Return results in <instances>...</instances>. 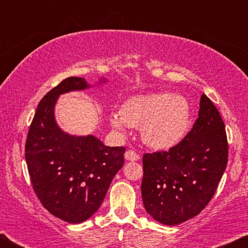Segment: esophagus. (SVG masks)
Here are the masks:
<instances>
[{
    "label": "esophagus",
    "mask_w": 248,
    "mask_h": 248,
    "mask_svg": "<svg viewBox=\"0 0 248 248\" xmlns=\"http://www.w3.org/2000/svg\"><path fill=\"white\" fill-rule=\"evenodd\" d=\"M124 158L130 162H137L138 159L140 158L139 154H137L133 150H128L127 152L124 153Z\"/></svg>",
    "instance_id": "34e87169"
}]
</instances>
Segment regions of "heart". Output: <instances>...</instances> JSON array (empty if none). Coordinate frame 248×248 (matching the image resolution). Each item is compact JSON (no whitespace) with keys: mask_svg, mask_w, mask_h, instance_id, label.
<instances>
[{"mask_svg":"<svg viewBox=\"0 0 248 248\" xmlns=\"http://www.w3.org/2000/svg\"><path fill=\"white\" fill-rule=\"evenodd\" d=\"M190 117V105L184 96L159 92L130 97L120 112H111L109 121L121 133H127L130 127L142 128L146 144L156 150H169L184 139Z\"/></svg>","mask_w":248,"mask_h":248,"instance_id":"heart-1","label":"heart"}]
</instances>
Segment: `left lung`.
Returning a JSON list of instances; mask_svg holds the SVG:
<instances>
[{"mask_svg": "<svg viewBox=\"0 0 248 248\" xmlns=\"http://www.w3.org/2000/svg\"><path fill=\"white\" fill-rule=\"evenodd\" d=\"M228 155L223 120L202 94L198 118L187 136L167 152L143 155L141 194L146 212L165 225L198 216L215 195Z\"/></svg>", "mask_w": 248, "mask_h": 248, "instance_id": "1", "label": "left lung"}]
</instances>
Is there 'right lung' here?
Listing matches in <instances>:
<instances>
[{
	"instance_id": "obj_1",
	"label": "right lung",
	"mask_w": 248,
	"mask_h": 248,
	"mask_svg": "<svg viewBox=\"0 0 248 248\" xmlns=\"http://www.w3.org/2000/svg\"><path fill=\"white\" fill-rule=\"evenodd\" d=\"M106 78H100L105 83ZM91 87L85 78H68L40 100L29 127L25 158L32 188L48 211L69 223H81L102 204L124 165L123 146H107L93 134L73 136L59 127V96Z\"/></svg>"
}]
</instances>
